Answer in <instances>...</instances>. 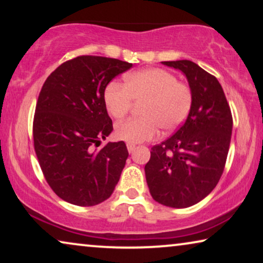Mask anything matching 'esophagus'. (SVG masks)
Listing matches in <instances>:
<instances>
[{
	"instance_id": "34e87169",
	"label": "esophagus",
	"mask_w": 263,
	"mask_h": 263,
	"mask_svg": "<svg viewBox=\"0 0 263 263\" xmlns=\"http://www.w3.org/2000/svg\"><path fill=\"white\" fill-rule=\"evenodd\" d=\"M135 145H134V143H128V145H127V148H128V151H129V153H132L133 152V151H134L135 149Z\"/></svg>"
}]
</instances>
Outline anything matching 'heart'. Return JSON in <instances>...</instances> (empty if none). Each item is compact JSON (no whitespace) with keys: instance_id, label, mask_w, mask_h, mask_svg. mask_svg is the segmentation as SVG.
I'll list each match as a JSON object with an SVG mask.
<instances>
[{"instance_id":"b5f03b06","label":"heart","mask_w":263,"mask_h":263,"mask_svg":"<svg viewBox=\"0 0 263 263\" xmlns=\"http://www.w3.org/2000/svg\"><path fill=\"white\" fill-rule=\"evenodd\" d=\"M134 102H143L140 107L142 117L117 123L115 134L135 145L156 138L160 128L164 132L177 129L192 110L193 89L170 71L146 68L125 75L124 85L111 81L104 91V104L115 118L125 116Z\"/></svg>"}]
</instances>
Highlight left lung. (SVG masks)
I'll list each match as a JSON object with an SVG mask.
<instances>
[{"mask_svg":"<svg viewBox=\"0 0 263 263\" xmlns=\"http://www.w3.org/2000/svg\"><path fill=\"white\" fill-rule=\"evenodd\" d=\"M163 63L185 74L193 89V106L178 130L151 148L146 181L157 202L186 208L204 199L224 172L232 115L214 75L188 60Z\"/></svg>","mask_w":263,"mask_h":263,"instance_id":"1","label":"left lung"}]
</instances>
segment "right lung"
I'll return each mask as SVG.
<instances>
[{
  "mask_svg": "<svg viewBox=\"0 0 263 263\" xmlns=\"http://www.w3.org/2000/svg\"><path fill=\"white\" fill-rule=\"evenodd\" d=\"M133 64L102 56H78L57 67L39 93L33 143L53 193L77 206H96L114 193L129 156L123 141L100 140L112 132L104 91Z\"/></svg>",
  "mask_w": 263,
  "mask_h": 263,
  "instance_id": "right-lung-1",
  "label": "right lung"
}]
</instances>
